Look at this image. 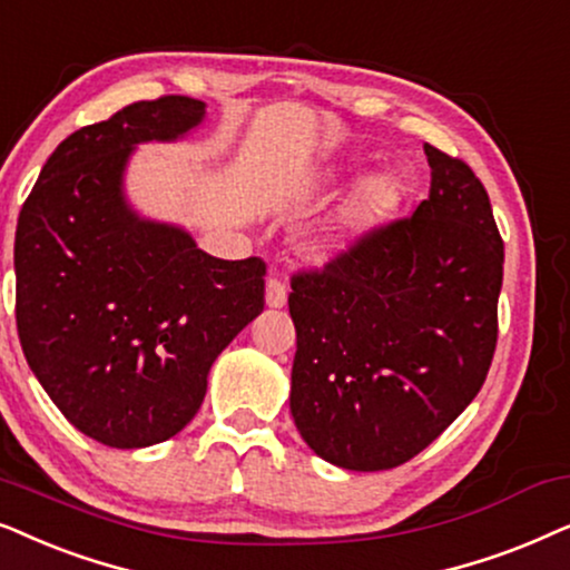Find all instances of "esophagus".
<instances>
[{
  "label": "esophagus",
  "mask_w": 570,
  "mask_h": 570,
  "mask_svg": "<svg viewBox=\"0 0 570 570\" xmlns=\"http://www.w3.org/2000/svg\"><path fill=\"white\" fill-rule=\"evenodd\" d=\"M265 305L278 309L286 305V284L278 278H268V284H265Z\"/></svg>",
  "instance_id": "obj_1"
}]
</instances>
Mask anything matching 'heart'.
<instances>
[{"instance_id": "obj_1", "label": "heart", "mask_w": 570, "mask_h": 570, "mask_svg": "<svg viewBox=\"0 0 570 570\" xmlns=\"http://www.w3.org/2000/svg\"><path fill=\"white\" fill-rule=\"evenodd\" d=\"M338 171H328L323 181H336ZM409 195L406 181L396 171H373L356 185L338 210L331 232L305 245V261L313 268H328L341 249L360 242L401 214Z\"/></svg>"}]
</instances>
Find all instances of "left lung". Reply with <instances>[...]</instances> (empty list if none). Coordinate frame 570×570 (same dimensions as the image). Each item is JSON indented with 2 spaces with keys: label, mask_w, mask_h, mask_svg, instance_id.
Returning <instances> with one entry per match:
<instances>
[{
  "label": "left lung",
  "mask_w": 570,
  "mask_h": 570,
  "mask_svg": "<svg viewBox=\"0 0 570 570\" xmlns=\"http://www.w3.org/2000/svg\"><path fill=\"white\" fill-rule=\"evenodd\" d=\"M430 197L323 273L292 278L289 409L317 456L383 472L480 393L498 341L503 239L482 181L424 142Z\"/></svg>",
  "instance_id": "1"
}]
</instances>
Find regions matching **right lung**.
I'll use <instances>...</instances> for the list:
<instances>
[{
    "instance_id": "obj_1",
    "label": "right lung",
    "mask_w": 570,
    "mask_h": 570,
    "mask_svg": "<svg viewBox=\"0 0 570 570\" xmlns=\"http://www.w3.org/2000/svg\"><path fill=\"white\" fill-rule=\"evenodd\" d=\"M203 119V101L164 96L82 127L43 164L18 218L22 352L59 412L109 449L187 428L216 356L263 313L257 257L203 253L127 197L135 148L187 138Z\"/></svg>"
}]
</instances>
